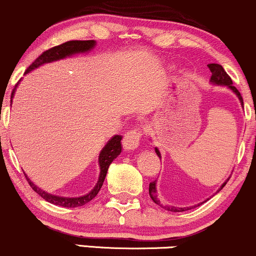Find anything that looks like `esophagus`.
Masks as SVG:
<instances>
[{
	"instance_id": "esophagus-1",
	"label": "esophagus",
	"mask_w": 256,
	"mask_h": 256,
	"mask_svg": "<svg viewBox=\"0 0 256 256\" xmlns=\"http://www.w3.org/2000/svg\"><path fill=\"white\" fill-rule=\"evenodd\" d=\"M141 138H142V129L141 128H133L127 132L123 138V147L127 150H134L135 148L140 144Z\"/></svg>"
}]
</instances>
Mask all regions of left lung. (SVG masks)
Listing matches in <instances>:
<instances>
[{
    "label": "left lung",
    "mask_w": 256,
    "mask_h": 256,
    "mask_svg": "<svg viewBox=\"0 0 256 256\" xmlns=\"http://www.w3.org/2000/svg\"><path fill=\"white\" fill-rule=\"evenodd\" d=\"M208 68H210L211 71V83L214 84H218V85H226V86L229 88V89H232L234 92L238 94L240 102H241L242 106H244V100H242V96L241 94H240V91L236 89L235 86H232V78H230V76L226 74V72L224 71V68H222V65L220 64H209L208 65ZM156 153L158 154V156L160 158V152L158 150V148H156ZM229 180V179H228ZM226 180V182H228ZM226 182L223 184L222 186H220V188H224V185L226 184ZM156 180H153L152 182H150V198H152V200L154 202V203H156L158 205H160V206H162L164 209L167 210V211H172V212H182V211H185V210H190L191 208H176V206H168V205H162V203H160V200H158V196H156ZM218 190V191H220ZM217 191V192H218ZM200 205V204H198ZM196 206V205H194Z\"/></svg>",
    "instance_id": "1"
}]
</instances>
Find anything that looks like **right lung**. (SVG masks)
Segmentation results:
<instances>
[{
    "label": "right lung",
    "instance_id": "right-lung-1",
    "mask_svg": "<svg viewBox=\"0 0 256 256\" xmlns=\"http://www.w3.org/2000/svg\"><path fill=\"white\" fill-rule=\"evenodd\" d=\"M96 45V41L94 40H70L66 41V42L62 44V45L54 46L52 48L47 50V51L42 52L41 54L38 56V58L34 60L32 64L28 66L26 74L28 72L34 70V68H39L40 65L45 64V62H51L54 60H59V59H64L66 56L74 54V53H83V52H88L90 51L92 47ZM15 90V89H14ZM14 90L12 92V97L14 94ZM121 140L122 136L120 135H115V136L109 140V142L106 144V147L103 148L102 152L100 154L98 162H100V178L98 182H97L96 186L94 188V190L90 192V194L82 196V197H77V198H68V197H58V196L54 194H50L45 192L41 188H38L36 184L30 182V179L26 176V179L28 182V184L30 185V188H33L34 191L36 192L38 194L41 196L44 200L50 202V203L54 204V205H59V206H64V208H77V206H82V205L89 203L90 200H92L94 197H96L97 194H98L100 188H102L104 179H106V172H108L109 165L112 162V160L115 158H118V156L121 153Z\"/></svg>",
    "mask_w": 256,
    "mask_h": 256
}]
</instances>
